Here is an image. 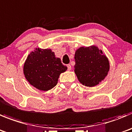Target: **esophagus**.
Here are the masks:
<instances>
[{"label": "esophagus", "instance_id": "34e87169", "mask_svg": "<svg viewBox=\"0 0 132 132\" xmlns=\"http://www.w3.org/2000/svg\"><path fill=\"white\" fill-rule=\"evenodd\" d=\"M67 69H68V71H70V70L71 69V65H70V64L67 65Z\"/></svg>", "mask_w": 132, "mask_h": 132}]
</instances>
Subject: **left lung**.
Instances as JSON below:
<instances>
[{
    "instance_id": "1",
    "label": "left lung",
    "mask_w": 132,
    "mask_h": 132,
    "mask_svg": "<svg viewBox=\"0 0 132 132\" xmlns=\"http://www.w3.org/2000/svg\"><path fill=\"white\" fill-rule=\"evenodd\" d=\"M75 72L81 84L88 87L97 85L109 71V62L96 46L80 47L75 55Z\"/></svg>"
}]
</instances>
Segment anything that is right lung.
I'll use <instances>...</instances> for the list:
<instances>
[{
    "mask_svg": "<svg viewBox=\"0 0 132 132\" xmlns=\"http://www.w3.org/2000/svg\"><path fill=\"white\" fill-rule=\"evenodd\" d=\"M67 69L51 50L36 48L27 58L23 73L31 85L40 90L48 91L56 86L60 75Z\"/></svg>",
    "mask_w": 132,
    "mask_h": 132,
    "instance_id": "obj_1",
    "label": "right lung"
}]
</instances>
